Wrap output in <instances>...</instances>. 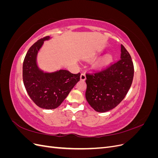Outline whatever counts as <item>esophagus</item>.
Masks as SVG:
<instances>
[{"label":"esophagus","mask_w":158,"mask_h":158,"mask_svg":"<svg viewBox=\"0 0 158 158\" xmlns=\"http://www.w3.org/2000/svg\"><path fill=\"white\" fill-rule=\"evenodd\" d=\"M85 78H86V77H85V73H82L80 75V80L82 81H84L85 80Z\"/></svg>","instance_id":"obj_1"}]
</instances>
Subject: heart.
I'll return each instance as SVG.
<instances>
[{"label": "heart", "instance_id": "obj_1", "mask_svg": "<svg viewBox=\"0 0 158 158\" xmlns=\"http://www.w3.org/2000/svg\"><path fill=\"white\" fill-rule=\"evenodd\" d=\"M111 59H112V58H111V56H107V57H106V61L107 62H109V61H111Z\"/></svg>", "mask_w": 158, "mask_h": 158}]
</instances>
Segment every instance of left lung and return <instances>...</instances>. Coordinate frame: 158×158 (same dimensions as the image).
<instances>
[{"label":"left lung","instance_id":"8db88e82","mask_svg":"<svg viewBox=\"0 0 158 158\" xmlns=\"http://www.w3.org/2000/svg\"><path fill=\"white\" fill-rule=\"evenodd\" d=\"M121 59L98 73L86 74L85 98L95 111L100 113L113 109L125 98L134 76L131 56L121 45Z\"/></svg>","mask_w":158,"mask_h":158}]
</instances>
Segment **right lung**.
I'll use <instances>...</instances> for the list:
<instances>
[{
	"label": "right lung",
	"instance_id": "1",
	"mask_svg": "<svg viewBox=\"0 0 158 158\" xmlns=\"http://www.w3.org/2000/svg\"><path fill=\"white\" fill-rule=\"evenodd\" d=\"M46 36L35 42L27 52L23 63V81L27 92L38 107L45 109L58 107L80 80V73L66 70L44 73L37 64V55Z\"/></svg>",
	"mask_w": 158,
	"mask_h": 158
}]
</instances>
